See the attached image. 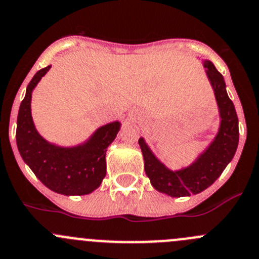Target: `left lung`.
I'll list each match as a JSON object with an SVG mask.
<instances>
[{"mask_svg":"<svg viewBox=\"0 0 259 259\" xmlns=\"http://www.w3.org/2000/svg\"><path fill=\"white\" fill-rule=\"evenodd\" d=\"M204 66L214 89L222 122L215 140L199 159L185 169L173 172L153 155L143 138L139 139L144 157V169L150 183L157 191L172 197L190 196L211 186L233 159L239 142L238 116L234 105L227 94L224 78L211 62L205 60Z\"/></svg>","mask_w":259,"mask_h":259,"instance_id":"8db88e82","label":"left lung"}]
</instances>
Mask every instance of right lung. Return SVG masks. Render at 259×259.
Listing matches in <instances>:
<instances>
[{
    "label": "right lung",
    "instance_id": "1",
    "mask_svg": "<svg viewBox=\"0 0 259 259\" xmlns=\"http://www.w3.org/2000/svg\"><path fill=\"white\" fill-rule=\"evenodd\" d=\"M50 66L36 72L27 84L17 115L16 143L24 162L49 190L62 195H87L106 176V149L120 130V122L101 126L83 145L60 148L49 144L32 122L31 92Z\"/></svg>",
    "mask_w": 259,
    "mask_h": 259
}]
</instances>
